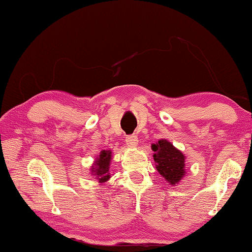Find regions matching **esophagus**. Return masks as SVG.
Masks as SVG:
<instances>
[{"label": "esophagus", "instance_id": "obj_1", "mask_svg": "<svg viewBox=\"0 0 252 252\" xmlns=\"http://www.w3.org/2000/svg\"><path fill=\"white\" fill-rule=\"evenodd\" d=\"M126 143L129 147H136L137 143H139V139H137L136 135H129L126 137Z\"/></svg>", "mask_w": 252, "mask_h": 252}]
</instances>
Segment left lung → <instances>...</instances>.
Wrapping results in <instances>:
<instances>
[{
	"instance_id": "8db88e82",
	"label": "left lung",
	"mask_w": 252,
	"mask_h": 252,
	"mask_svg": "<svg viewBox=\"0 0 252 252\" xmlns=\"http://www.w3.org/2000/svg\"><path fill=\"white\" fill-rule=\"evenodd\" d=\"M151 149L154 150L156 168L161 177L173 186L182 180L186 174L185 155L165 139L151 144Z\"/></svg>"
}]
</instances>
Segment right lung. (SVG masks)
<instances>
[{
	"label": "right lung",
	"mask_w": 252,
	"mask_h": 252,
	"mask_svg": "<svg viewBox=\"0 0 252 252\" xmlns=\"http://www.w3.org/2000/svg\"><path fill=\"white\" fill-rule=\"evenodd\" d=\"M110 161H111V151L102 150L99 156L96 158L95 163L92 166V174L97 179L99 184L108 181L110 174Z\"/></svg>",
	"instance_id": "right-lung-1"
}]
</instances>
